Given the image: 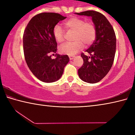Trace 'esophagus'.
Segmentation results:
<instances>
[{"instance_id": "1", "label": "esophagus", "mask_w": 135, "mask_h": 135, "mask_svg": "<svg viewBox=\"0 0 135 135\" xmlns=\"http://www.w3.org/2000/svg\"><path fill=\"white\" fill-rule=\"evenodd\" d=\"M68 56H69V58H70V60H72V59L74 58V55H69Z\"/></svg>"}]
</instances>
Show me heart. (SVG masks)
Masks as SVG:
<instances>
[{
	"label": "heart",
	"mask_w": 135,
	"mask_h": 135,
	"mask_svg": "<svg viewBox=\"0 0 135 135\" xmlns=\"http://www.w3.org/2000/svg\"><path fill=\"white\" fill-rule=\"evenodd\" d=\"M64 25L68 30L74 31L73 40L74 41L61 46L59 51L61 54L74 55L83 49V43L89 46L95 39L97 30L92 22H86L80 18L72 17L65 21ZM53 35L58 43H62L64 40V31L59 25L54 27Z\"/></svg>",
	"instance_id": "obj_1"
}]
</instances>
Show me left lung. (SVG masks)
Segmentation results:
<instances>
[{
  "label": "left lung",
  "mask_w": 135,
  "mask_h": 135,
  "mask_svg": "<svg viewBox=\"0 0 135 135\" xmlns=\"http://www.w3.org/2000/svg\"><path fill=\"white\" fill-rule=\"evenodd\" d=\"M75 13L92 17L97 30L95 40L86 51L90 56L81 54L83 64L78 70L79 76L87 83H98L108 74L113 65L116 49L115 32L101 13L87 11Z\"/></svg>",
  "instance_id": "1"
}]
</instances>
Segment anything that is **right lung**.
Here are the masks:
<instances>
[{
    "mask_svg": "<svg viewBox=\"0 0 135 135\" xmlns=\"http://www.w3.org/2000/svg\"><path fill=\"white\" fill-rule=\"evenodd\" d=\"M66 18L58 13H38L31 18L24 32L23 49L27 64L32 73L45 83L60 79L69 62L67 55L55 54V59H52L51 55L57 50L53 29Z\"/></svg>",
    "mask_w": 135,
    "mask_h": 135,
    "instance_id": "1",
    "label": "right lung"
}]
</instances>
